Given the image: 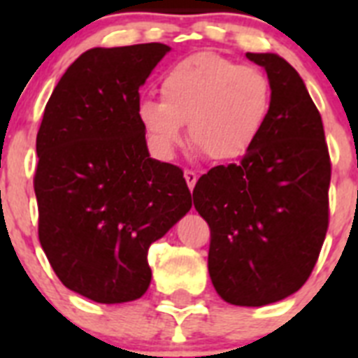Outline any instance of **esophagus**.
<instances>
[{
  "instance_id": "esophagus-1",
  "label": "esophagus",
  "mask_w": 358,
  "mask_h": 358,
  "mask_svg": "<svg viewBox=\"0 0 358 358\" xmlns=\"http://www.w3.org/2000/svg\"><path fill=\"white\" fill-rule=\"evenodd\" d=\"M185 179H186V185H188L189 189H194L195 182H197V173L194 170H185Z\"/></svg>"
}]
</instances>
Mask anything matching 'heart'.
I'll use <instances>...</instances> for the list:
<instances>
[{
  "label": "heart",
  "mask_w": 358,
  "mask_h": 358,
  "mask_svg": "<svg viewBox=\"0 0 358 358\" xmlns=\"http://www.w3.org/2000/svg\"><path fill=\"white\" fill-rule=\"evenodd\" d=\"M159 100H141L138 118L152 147L170 156L188 140L211 161L238 159L264 132L273 109V85L262 69L217 53H195L166 69Z\"/></svg>",
  "instance_id": "1"
}]
</instances>
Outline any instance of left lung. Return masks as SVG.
Returning <instances> with one entry per match:
<instances>
[{"label":"left lung","mask_w":358,"mask_h":358,"mask_svg":"<svg viewBox=\"0 0 358 358\" xmlns=\"http://www.w3.org/2000/svg\"><path fill=\"white\" fill-rule=\"evenodd\" d=\"M273 85L264 132L238 164H218L194 188L211 229L208 271L224 301L264 306L308 280L328 229L331 164L324 129L299 73L276 53H245Z\"/></svg>","instance_id":"8db88e82"}]
</instances>
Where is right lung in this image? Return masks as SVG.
<instances>
[{
	"label": "right lung",
	"instance_id": "add662e5",
	"mask_svg": "<svg viewBox=\"0 0 358 358\" xmlns=\"http://www.w3.org/2000/svg\"><path fill=\"white\" fill-rule=\"evenodd\" d=\"M169 52L161 43L87 50L44 107L39 240L62 285L91 301L143 296L150 243L192 208L182 170L152 159L138 118V91Z\"/></svg>",
	"mask_w": 358,
	"mask_h": 358
}]
</instances>
